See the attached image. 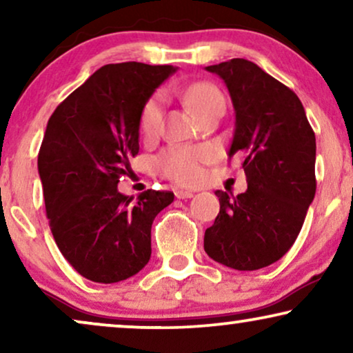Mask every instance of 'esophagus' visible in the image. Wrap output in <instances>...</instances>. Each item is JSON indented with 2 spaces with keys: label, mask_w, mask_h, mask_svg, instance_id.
Instances as JSON below:
<instances>
[{
  "label": "esophagus",
  "mask_w": 353,
  "mask_h": 353,
  "mask_svg": "<svg viewBox=\"0 0 353 353\" xmlns=\"http://www.w3.org/2000/svg\"><path fill=\"white\" fill-rule=\"evenodd\" d=\"M175 196H176V199H191L192 196V192L191 191H183V190H176L175 191Z\"/></svg>",
  "instance_id": "1"
}]
</instances>
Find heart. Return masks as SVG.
<instances>
[{"mask_svg": "<svg viewBox=\"0 0 353 353\" xmlns=\"http://www.w3.org/2000/svg\"><path fill=\"white\" fill-rule=\"evenodd\" d=\"M185 99L197 117L214 108H225V98L221 91L209 81H196L185 90ZM163 115V98L152 94L143 104L139 114V128L144 137H156L161 130ZM210 149L192 146H170L159 154L156 168L162 176L176 185H197L204 176V167L210 161Z\"/></svg>", "mask_w": 353, "mask_h": 353, "instance_id": "b5f03b06", "label": "heart"}]
</instances>
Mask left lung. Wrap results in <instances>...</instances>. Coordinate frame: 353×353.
<instances>
[{
	"mask_svg": "<svg viewBox=\"0 0 353 353\" xmlns=\"http://www.w3.org/2000/svg\"><path fill=\"white\" fill-rule=\"evenodd\" d=\"M205 70L223 79L233 101L230 157L244 152L248 191H215L220 212L204 249L215 262L252 272L281 259L301 233L316 191L315 133L297 94L254 62L231 59Z\"/></svg>",
	"mask_w": 353,
	"mask_h": 353,
	"instance_id": "obj_1",
	"label": "left lung"
}]
</instances>
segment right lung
I'll return each instance as SVG.
<instances>
[{
  "label": "right lung",
  "mask_w": 353,
  "mask_h": 353,
  "mask_svg": "<svg viewBox=\"0 0 353 353\" xmlns=\"http://www.w3.org/2000/svg\"><path fill=\"white\" fill-rule=\"evenodd\" d=\"M175 69L108 64L57 105L38 152L46 215L64 259L94 283L123 281L149 262L151 226L173 192H119L139 151V114Z\"/></svg>",
  "instance_id": "right-lung-1"
}]
</instances>
